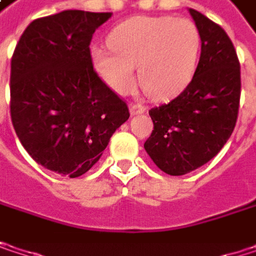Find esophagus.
Segmentation results:
<instances>
[{"mask_svg": "<svg viewBox=\"0 0 256 256\" xmlns=\"http://www.w3.org/2000/svg\"><path fill=\"white\" fill-rule=\"evenodd\" d=\"M146 111V106L144 104H139V102H132L130 104V114L132 116H138V114H142Z\"/></svg>", "mask_w": 256, "mask_h": 256, "instance_id": "34e87169", "label": "esophagus"}]
</instances>
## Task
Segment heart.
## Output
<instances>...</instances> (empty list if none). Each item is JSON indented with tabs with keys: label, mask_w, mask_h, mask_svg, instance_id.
<instances>
[{
	"label": "heart",
	"mask_w": 256,
	"mask_h": 256,
	"mask_svg": "<svg viewBox=\"0 0 256 256\" xmlns=\"http://www.w3.org/2000/svg\"><path fill=\"white\" fill-rule=\"evenodd\" d=\"M108 46L94 47L96 71L116 92L134 86V68L145 92L156 99L180 93L194 76L200 34L188 19L170 16H138L120 24L108 36Z\"/></svg>",
	"instance_id": "heart-1"
}]
</instances>
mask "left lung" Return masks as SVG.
<instances>
[{"mask_svg": "<svg viewBox=\"0 0 256 256\" xmlns=\"http://www.w3.org/2000/svg\"><path fill=\"white\" fill-rule=\"evenodd\" d=\"M202 40L198 65L169 104L150 110L144 148L164 174L180 176L212 160L231 136L240 106V62L227 32L190 8Z\"/></svg>", "mask_w": 256, "mask_h": 256, "instance_id": "1", "label": "left lung"}]
</instances>
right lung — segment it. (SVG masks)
<instances>
[{"label": "right lung", "instance_id": "right-lung-1", "mask_svg": "<svg viewBox=\"0 0 256 256\" xmlns=\"http://www.w3.org/2000/svg\"><path fill=\"white\" fill-rule=\"evenodd\" d=\"M111 13L65 10L35 19L12 56L10 116L28 154L64 176L86 174L128 117L93 68L90 42Z\"/></svg>", "mask_w": 256, "mask_h": 256}]
</instances>
